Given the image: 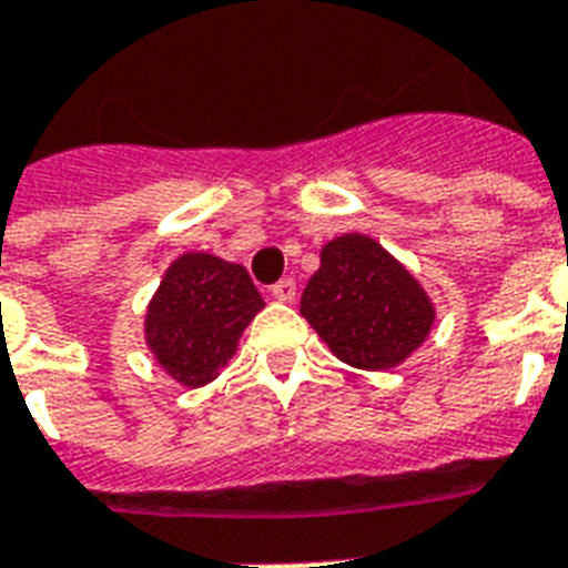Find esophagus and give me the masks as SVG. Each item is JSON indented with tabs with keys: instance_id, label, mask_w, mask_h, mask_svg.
Instances as JSON below:
<instances>
[{
	"instance_id": "esophagus-1",
	"label": "esophagus",
	"mask_w": 568,
	"mask_h": 568,
	"mask_svg": "<svg viewBox=\"0 0 568 568\" xmlns=\"http://www.w3.org/2000/svg\"><path fill=\"white\" fill-rule=\"evenodd\" d=\"M271 297L280 300V303H292L297 297V283L294 280H280L276 285H271Z\"/></svg>"
}]
</instances>
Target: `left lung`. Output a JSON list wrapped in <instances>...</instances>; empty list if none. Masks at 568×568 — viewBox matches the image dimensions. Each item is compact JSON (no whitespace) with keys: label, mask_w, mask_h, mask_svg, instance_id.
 Segmentation results:
<instances>
[{"label":"left lung","mask_w":568,"mask_h":568,"mask_svg":"<svg viewBox=\"0 0 568 568\" xmlns=\"http://www.w3.org/2000/svg\"><path fill=\"white\" fill-rule=\"evenodd\" d=\"M300 314L343 364L373 373L407 361L436 321L416 276L364 233L323 245Z\"/></svg>","instance_id":"8db88e82"}]
</instances>
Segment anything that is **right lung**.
I'll use <instances>...</instances> for the list:
<instances>
[{
	"label": "right lung",
	"mask_w": 568,
	"mask_h": 568,
	"mask_svg": "<svg viewBox=\"0 0 568 568\" xmlns=\"http://www.w3.org/2000/svg\"><path fill=\"white\" fill-rule=\"evenodd\" d=\"M262 306L242 265L213 254H181L146 306V346L170 378L204 387L231 361Z\"/></svg>",
	"instance_id": "obj_1"
}]
</instances>
